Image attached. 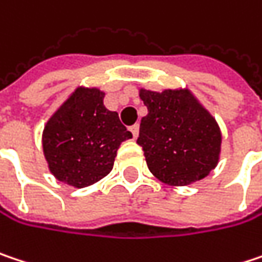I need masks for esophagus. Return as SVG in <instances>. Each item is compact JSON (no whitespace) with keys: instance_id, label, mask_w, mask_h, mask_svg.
I'll list each match as a JSON object with an SVG mask.
<instances>
[{"instance_id":"obj_1","label":"esophagus","mask_w":262,"mask_h":262,"mask_svg":"<svg viewBox=\"0 0 262 262\" xmlns=\"http://www.w3.org/2000/svg\"><path fill=\"white\" fill-rule=\"evenodd\" d=\"M132 135H133V138H138V133H139V124H133L130 127Z\"/></svg>"}]
</instances>
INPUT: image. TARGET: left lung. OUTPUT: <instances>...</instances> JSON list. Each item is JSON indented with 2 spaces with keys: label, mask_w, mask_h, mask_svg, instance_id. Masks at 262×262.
I'll list each match as a JSON object with an SVG mask.
<instances>
[{
  "label": "left lung",
  "mask_w": 262,
  "mask_h": 262,
  "mask_svg": "<svg viewBox=\"0 0 262 262\" xmlns=\"http://www.w3.org/2000/svg\"><path fill=\"white\" fill-rule=\"evenodd\" d=\"M148 109L139 126L138 145L151 174L166 184L186 186L217 165L222 135L216 120L187 90H141Z\"/></svg>",
  "instance_id": "obj_1"
}]
</instances>
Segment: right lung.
<instances>
[{"mask_svg": "<svg viewBox=\"0 0 262 262\" xmlns=\"http://www.w3.org/2000/svg\"><path fill=\"white\" fill-rule=\"evenodd\" d=\"M96 88H78L43 130V151L55 179L86 187L107 176L120 144L132 133L103 105Z\"/></svg>", "mask_w": 262, "mask_h": 262, "instance_id": "1", "label": "right lung"}]
</instances>
